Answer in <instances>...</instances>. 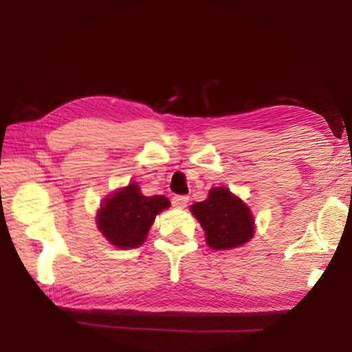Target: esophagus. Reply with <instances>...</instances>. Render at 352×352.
Returning <instances> with one entry per match:
<instances>
[{
    "label": "esophagus",
    "instance_id": "esophagus-1",
    "mask_svg": "<svg viewBox=\"0 0 352 352\" xmlns=\"http://www.w3.org/2000/svg\"><path fill=\"white\" fill-rule=\"evenodd\" d=\"M188 203H189V197L186 195L172 197V206H174V208H186V204Z\"/></svg>",
    "mask_w": 352,
    "mask_h": 352
}]
</instances>
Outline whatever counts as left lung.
I'll list each match as a JSON object with an SVG mask.
<instances>
[{
  "mask_svg": "<svg viewBox=\"0 0 352 352\" xmlns=\"http://www.w3.org/2000/svg\"><path fill=\"white\" fill-rule=\"evenodd\" d=\"M192 215L201 224L212 250L235 249L250 241L254 219L243 199L227 188H213L208 199L192 204Z\"/></svg>",
  "mask_w": 352,
  "mask_h": 352,
  "instance_id": "8db88e82",
  "label": "left lung"
}]
</instances>
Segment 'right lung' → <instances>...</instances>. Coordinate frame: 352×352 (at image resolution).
Listing matches in <instances>:
<instances>
[{"label": "right lung", "mask_w": 352, "mask_h": 352, "mask_svg": "<svg viewBox=\"0 0 352 352\" xmlns=\"http://www.w3.org/2000/svg\"><path fill=\"white\" fill-rule=\"evenodd\" d=\"M169 206L166 197H146L139 184L129 183L103 199L98 210V229L117 249H135L144 243L155 217Z\"/></svg>", "instance_id": "add662e5"}]
</instances>
